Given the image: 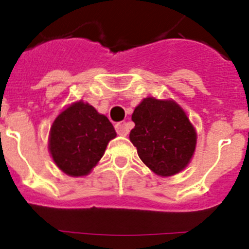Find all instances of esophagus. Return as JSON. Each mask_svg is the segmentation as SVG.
<instances>
[{
  "mask_svg": "<svg viewBox=\"0 0 249 249\" xmlns=\"http://www.w3.org/2000/svg\"><path fill=\"white\" fill-rule=\"evenodd\" d=\"M116 132H117L120 136H127L129 133V127H128V123L124 122V121H121V122L116 123Z\"/></svg>",
  "mask_w": 249,
  "mask_h": 249,
  "instance_id": "1",
  "label": "esophagus"
}]
</instances>
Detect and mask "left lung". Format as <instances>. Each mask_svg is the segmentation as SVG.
I'll list each match as a JSON object with an SVG mask.
<instances>
[{"label": "left lung", "mask_w": 249, "mask_h": 249, "mask_svg": "<svg viewBox=\"0 0 249 249\" xmlns=\"http://www.w3.org/2000/svg\"><path fill=\"white\" fill-rule=\"evenodd\" d=\"M135 128L129 140L140 158L162 177L178 173L190 163L196 131L183 109L173 101L144 98L132 114Z\"/></svg>", "instance_id": "8db88e82"}]
</instances>
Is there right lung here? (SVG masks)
<instances>
[{"instance_id":"add662e5","label":"right lung","mask_w":249,"mask_h":249,"mask_svg":"<svg viewBox=\"0 0 249 249\" xmlns=\"http://www.w3.org/2000/svg\"><path fill=\"white\" fill-rule=\"evenodd\" d=\"M114 137L116 131L108 118L80 101L57 116L48 148L61 171L80 177L91 172Z\"/></svg>"}]
</instances>
